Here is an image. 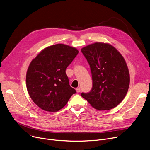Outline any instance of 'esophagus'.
<instances>
[{"label":"esophagus","mask_w":150,"mask_h":150,"mask_svg":"<svg viewBox=\"0 0 150 150\" xmlns=\"http://www.w3.org/2000/svg\"><path fill=\"white\" fill-rule=\"evenodd\" d=\"M76 92H80V91H81V89H80V88H76Z\"/></svg>","instance_id":"34e87169"}]
</instances>
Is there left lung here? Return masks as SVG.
Listing matches in <instances>:
<instances>
[{
    "mask_svg": "<svg viewBox=\"0 0 150 150\" xmlns=\"http://www.w3.org/2000/svg\"><path fill=\"white\" fill-rule=\"evenodd\" d=\"M90 65L93 86L81 96L99 111L111 109L119 105L128 91L130 76L124 58L108 43L95 42L81 49Z\"/></svg>",
    "mask_w": 150,
    "mask_h": 150,
    "instance_id": "1",
    "label": "left lung"
}]
</instances>
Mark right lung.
Returning <instances> with one entry per match:
<instances>
[{
	"mask_svg": "<svg viewBox=\"0 0 150 150\" xmlns=\"http://www.w3.org/2000/svg\"><path fill=\"white\" fill-rule=\"evenodd\" d=\"M78 52L75 47L57 44L44 49L31 61L26 86L30 98L38 107L57 112L76 93L69 85L66 69Z\"/></svg>",
	"mask_w": 150,
	"mask_h": 150,
	"instance_id": "add662e5",
	"label": "right lung"
}]
</instances>
